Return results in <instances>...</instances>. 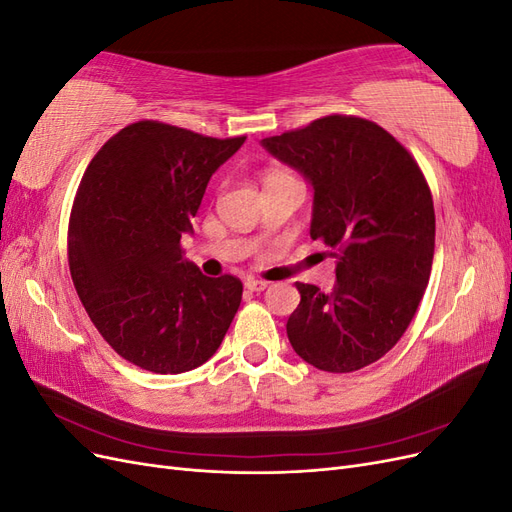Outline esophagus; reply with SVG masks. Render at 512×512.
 Returning <instances> with one entry per match:
<instances>
[{"instance_id": "34e87169", "label": "esophagus", "mask_w": 512, "mask_h": 512, "mask_svg": "<svg viewBox=\"0 0 512 512\" xmlns=\"http://www.w3.org/2000/svg\"><path fill=\"white\" fill-rule=\"evenodd\" d=\"M269 284L267 282H262V280H254V277H247L245 280V288L250 290V292H262L265 290Z\"/></svg>"}]
</instances>
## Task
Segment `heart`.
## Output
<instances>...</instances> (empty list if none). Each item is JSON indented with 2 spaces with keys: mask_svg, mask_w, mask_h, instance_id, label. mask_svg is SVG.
I'll return each mask as SVG.
<instances>
[{
  "mask_svg": "<svg viewBox=\"0 0 512 512\" xmlns=\"http://www.w3.org/2000/svg\"><path fill=\"white\" fill-rule=\"evenodd\" d=\"M284 177H290V175H288V173H284V170H277V168H273V170H267L265 183H269V181H277V179H284Z\"/></svg>",
  "mask_w": 512,
  "mask_h": 512,
  "instance_id": "1",
  "label": "heart"
}]
</instances>
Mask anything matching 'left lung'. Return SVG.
Segmentation results:
<instances>
[{
	"label": "left lung",
	"instance_id": "1",
	"mask_svg": "<svg viewBox=\"0 0 512 512\" xmlns=\"http://www.w3.org/2000/svg\"><path fill=\"white\" fill-rule=\"evenodd\" d=\"M271 156L312 183L309 235L337 258L324 294L297 282L301 303L286 322L303 361L350 374L389 352L421 303L436 245V213L410 151L378 123L329 115L262 138Z\"/></svg>",
	"mask_w": 512,
	"mask_h": 512
}]
</instances>
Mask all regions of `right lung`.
<instances>
[{"label": "right lung", "mask_w": 512, "mask_h": 512, "mask_svg": "<svg viewBox=\"0 0 512 512\" xmlns=\"http://www.w3.org/2000/svg\"><path fill=\"white\" fill-rule=\"evenodd\" d=\"M243 143L145 119L108 138L85 170L68 226L70 275L100 335L136 367L203 365L237 314L241 280L200 273L181 235Z\"/></svg>", "instance_id": "1"}]
</instances>
